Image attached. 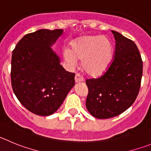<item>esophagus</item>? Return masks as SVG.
Wrapping results in <instances>:
<instances>
[{
  "label": "esophagus",
  "mask_w": 151,
  "mask_h": 151,
  "mask_svg": "<svg viewBox=\"0 0 151 151\" xmlns=\"http://www.w3.org/2000/svg\"><path fill=\"white\" fill-rule=\"evenodd\" d=\"M83 81V78L81 77V75L79 74H76L75 75V83H80V82H82Z\"/></svg>",
  "instance_id": "esophagus-1"
}]
</instances>
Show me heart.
Wrapping results in <instances>:
<instances>
[{
	"label": "heart",
	"mask_w": 151,
	"mask_h": 151,
	"mask_svg": "<svg viewBox=\"0 0 151 151\" xmlns=\"http://www.w3.org/2000/svg\"><path fill=\"white\" fill-rule=\"evenodd\" d=\"M113 46L105 36L85 35L70 43V50L65 52V58L71 65L81 61L83 70L89 75L102 74L109 67L113 59Z\"/></svg>",
	"instance_id": "1"
}]
</instances>
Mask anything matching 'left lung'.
<instances>
[{"instance_id":"1","label":"left lung","mask_w":151,"mask_h":151,"mask_svg":"<svg viewBox=\"0 0 151 151\" xmlns=\"http://www.w3.org/2000/svg\"><path fill=\"white\" fill-rule=\"evenodd\" d=\"M115 40L114 57L106 72L97 79L86 81L88 93L86 106L98 119L119 115L135 101L142 81L143 62L132 40L111 31Z\"/></svg>"}]
</instances>
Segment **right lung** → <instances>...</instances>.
Returning a JSON list of instances; mask_svg holds the SVG:
<instances>
[{"mask_svg": "<svg viewBox=\"0 0 151 151\" xmlns=\"http://www.w3.org/2000/svg\"><path fill=\"white\" fill-rule=\"evenodd\" d=\"M62 29H40L25 35L13 51L11 83L19 101L39 116L52 114L74 87V73L66 71L52 49Z\"/></svg>", "mask_w": 151, "mask_h": 151, "instance_id": "add662e5", "label": "right lung"}]
</instances>
